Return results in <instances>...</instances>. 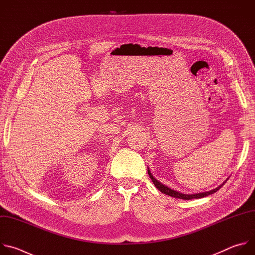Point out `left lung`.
Wrapping results in <instances>:
<instances>
[{
	"mask_svg": "<svg viewBox=\"0 0 255 255\" xmlns=\"http://www.w3.org/2000/svg\"><path fill=\"white\" fill-rule=\"evenodd\" d=\"M148 174H149V176H150L151 180L153 181V184H154V186L156 187V189H157V190H159L161 193H163V194H165V195H167V196L173 197V198H178V199H183V200L201 199V198L207 197V196H209V195H212V194L216 193V192H217L218 190H219L220 188H222V187L224 186V184H225L226 181H227V179H228V178H227L221 186H219V187L216 188V189H214V190H212V191L205 192V193H199V194H191V195H187V194H181V193H179V192L173 191V190H171L170 188H168V187H166V186H164V185L160 184L157 179H155V178L153 177V175L151 174V172H150V170H149V169H148Z\"/></svg>",
	"mask_w": 255,
	"mask_h": 255,
	"instance_id": "8db88e82",
	"label": "left lung"
}]
</instances>
